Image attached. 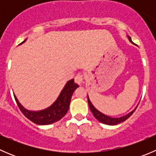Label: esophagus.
I'll use <instances>...</instances> for the list:
<instances>
[{"instance_id": "obj_1", "label": "esophagus", "mask_w": 156, "mask_h": 156, "mask_svg": "<svg viewBox=\"0 0 156 156\" xmlns=\"http://www.w3.org/2000/svg\"><path fill=\"white\" fill-rule=\"evenodd\" d=\"M83 80H84V76H83L82 74H81V73H78L75 78V81L78 84H82Z\"/></svg>"}]
</instances>
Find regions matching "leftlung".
Segmentation results:
<instances>
[{
	"mask_svg": "<svg viewBox=\"0 0 156 156\" xmlns=\"http://www.w3.org/2000/svg\"><path fill=\"white\" fill-rule=\"evenodd\" d=\"M127 38H128V40L130 41V42H131L132 44H133V42H132L130 37L127 36ZM87 101H88V105H89L90 109V111L92 112L94 117H95L100 122H101V123L103 124H105V125H118V124H120L122 123V122H124L125 120H127V119H128V118L130 117L133 112H134V111L136 110V107H137V106H136L133 111H131L130 112H129L128 114L122 116V117L112 118L110 117V116H108L106 115L103 114V113L100 112L99 110H97V108L94 107V105L92 104V103H91L90 100L88 95H87Z\"/></svg>",
	"mask_w": 156,
	"mask_h": 156,
	"instance_id": "8db88e82",
	"label": "left lung"
}]
</instances>
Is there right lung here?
I'll return each mask as SVG.
<instances>
[{
  "label": "right lung",
  "instance_id": "right-lung-1",
  "mask_svg": "<svg viewBox=\"0 0 156 156\" xmlns=\"http://www.w3.org/2000/svg\"><path fill=\"white\" fill-rule=\"evenodd\" d=\"M26 40L27 39H26L20 44L26 42ZM78 87H79L78 84L75 83L73 78L69 80L64 86L63 89L62 90L56 101L49 107L44 109L39 110V111H30L25 108L19 102L18 99L15 95H14V97H15L19 108L23 113V115L33 123L39 125H51L59 121L65 116L69 108L72 94Z\"/></svg>",
  "mask_w": 156,
  "mask_h": 156
}]
</instances>
